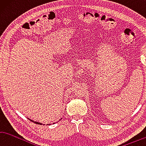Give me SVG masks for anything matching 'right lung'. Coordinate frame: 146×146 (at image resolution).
<instances>
[{
    "instance_id": "1",
    "label": "right lung",
    "mask_w": 146,
    "mask_h": 146,
    "mask_svg": "<svg viewBox=\"0 0 146 146\" xmlns=\"http://www.w3.org/2000/svg\"><path fill=\"white\" fill-rule=\"evenodd\" d=\"M61 119H62V118H61ZM29 119V121H32V122H35V123H36V124H40V125H42V123H41V122H36V121H33V120H31V119ZM61 119H60V120H59V121H60V120ZM56 123V122H54V123H53V124H55ZM43 125H45V124H43ZM47 125H48V124H47ZM49 125H50V124H49Z\"/></svg>"
}]
</instances>
